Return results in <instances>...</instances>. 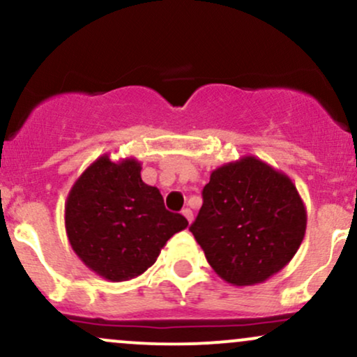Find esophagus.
Listing matches in <instances>:
<instances>
[{
	"mask_svg": "<svg viewBox=\"0 0 357 357\" xmlns=\"http://www.w3.org/2000/svg\"><path fill=\"white\" fill-rule=\"evenodd\" d=\"M181 213H183L184 218L188 220V223H191V221H192V211L190 210V208H184V210H183Z\"/></svg>",
	"mask_w": 357,
	"mask_h": 357,
	"instance_id": "34e87169",
	"label": "esophagus"
}]
</instances>
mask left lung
I'll use <instances>...</instances> for the list:
<instances>
[{"label":"left lung","mask_w":357,"mask_h":357,"mask_svg":"<svg viewBox=\"0 0 357 357\" xmlns=\"http://www.w3.org/2000/svg\"><path fill=\"white\" fill-rule=\"evenodd\" d=\"M305 227V204L292 179L245 155L213 171L190 231L211 268L243 287L280 272L301 247Z\"/></svg>","instance_id":"8db88e82"}]
</instances>
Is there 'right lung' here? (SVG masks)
<instances>
[{
  "label": "right lung",
  "mask_w": 357,
  "mask_h": 357,
  "mask_svg": "<svg viewBox=\"0 0 357 357\" xmlns=\"http://www.w3.org/2000/svg\"><path fill=\"white\" fill-rule=\"evenodd\" d=\"M134 158L100 155L73 183L65 202V230L77 257L102 278L124 282L144 273L174 233L188 227L166 210L158 188L141 178Z\"/></svg>",
  "instance_id": "right-lung-1"
}]
</instances>
